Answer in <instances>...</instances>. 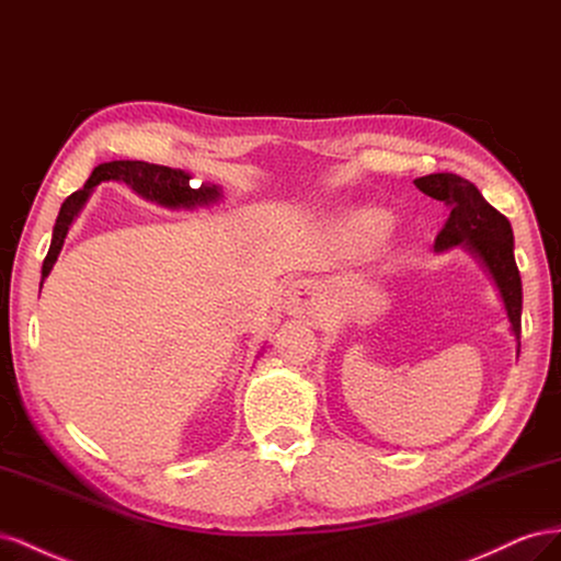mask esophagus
Wrapping results in <instances>:
<instances>
[{
  "label": "esophagus",
  "mask_w": 561,
  "mask_h": 561,
  "mask_svg": "<svg viewBox=\"0 0 561 561\" xmlns=\"http://www.w3.org/2000/svg\"><path fill=\"white\" fill-rule=\"evenodd\" d=\"M319 308H322V294H319V286L314 282H296L291 289L286 291V310L289 312L314 317Z\"/></svg>",
  "instance_id": "34e87169"
}]
</instances>
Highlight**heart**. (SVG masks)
<instances>
[{
  "mask_svg": "<svg viewBox=\"0 0 561 561\" xmlns=\"http://www.w3.org/2000/svg\"><path fill=\"white\" fill-rule=\"evenodd\" d=\"M386 226H388L386 214L374 211V209L371 211H362L357 216V220H355V228H357V232L362 237H376Z\"/></svg>",
  "mask_w": 561,
  "mask_h": 561,
  "instance_id": "obj_1",
  "label": "heart"
}]
</instances>
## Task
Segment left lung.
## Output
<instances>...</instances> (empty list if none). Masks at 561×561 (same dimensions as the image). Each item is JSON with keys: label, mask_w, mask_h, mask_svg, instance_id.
<instances>
[{"label": "left lung", "mask_w": 561, "mask_h": 561, "mask_svg": "<svg viewBox=\"0 0 561 561\" xmlns=\"http://www.w3.org/2000/svg\"><path fill=\"white\" fill-rule=\"evenodd\" d=\"M413 183L427 197L439 199L451 209L442 232L435 239V249L444 251L466 244V249L472 251L489 270L505 302L519 355L522 277L515 263V251H512L515 249V239H512L510 220L493 209L474 183L460 179L456 173H430L423 175V179H415Z\"/></svg>", "instance_id": "left-lung-1"}]
</instances>
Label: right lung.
<instances>
[{"instance_id":"1","label":"right lung","mask_w":561,"mask_h":561,"mask_svg":"<svg viewBox=\"0 0 561 561\" xmlns=\"http://www.w3.org/2000/svg\"><path fill=\"white\" fill-rule=\"evenodd\" d=\"M190 179L192 175H187L181 169H169V167L148 164V162H131V159H119V162H105L95 167L84 187L72 192V195L60 206L56 226H54L51 247L42 265V284L46 277H49V272L62 249V242H66V234L72 226V220L77 218L79 211H82V206L87 204L95 185L103 181L126 183L131 190H136L140 197L162 204L167 209H192V206L211 204L220 197L218 185L202 183L199 187H192Z\"/></svg>"}]
</instances>
